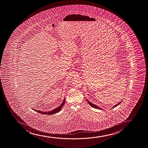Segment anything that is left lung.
<instances>
[{
	"label": "left lung",
	"mask_w": 148,
	"mask_h": 148,
	"mask_svg": "<svg viewBox=\"0 0 148 148\" xmlns=\"http://www.w3.org/2000/svg\"><path fill=\"white\" fill-rule=\"evenodd\" d=\"M86 100H87L88 102L89 103V104H90V106H91V107H93V108H97V109H98L102 110V109H101V108H100L99 107L97 106H96V105H95V104H92V103H91V102H90L88 101V100L86 99ZM121 102H121H120L119 103H118L117 104L115 105V106H114L113 107V108H115V107L118 106V105H120Z\"/></svg>",
	"instance_id": "obj_1"
}]
</instances>
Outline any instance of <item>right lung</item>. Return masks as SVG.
I'll use <instances>...</instances> for the list:
<instances>
[{"label":"right lung","instance_id":"add662e5","mask_svg":"<svg viewBox=\"0 0 148 148\" xmlns=\"http://www.w3.org/2000/svg\"><path fill=\"white\" fill-rule=\"evenodd\" d=\"M65 98H64V100H63V102L62 103L61 105H60V106L58 107H57V108H56L55 109L53 110H52L50 112H44V111H38V110H36L34 109V111H35L37 112H38V113H40V114H44V115H53V114H56V113H58V112L60 111L61 109H62V107H63V105H64V104L65 103Z\"/></svg>","mask_w":148,"mask_h":148}]
</instances>
